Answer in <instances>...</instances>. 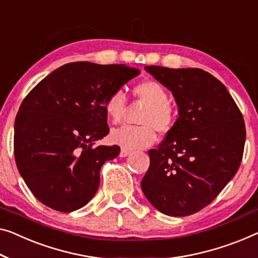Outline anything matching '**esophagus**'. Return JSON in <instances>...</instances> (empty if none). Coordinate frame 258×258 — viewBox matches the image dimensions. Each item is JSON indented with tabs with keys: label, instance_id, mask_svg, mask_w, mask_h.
I'll return each mask as SVG.
<instances>
[{
	"label": "esophagus",
	"instance_id": "1",
	"mask_svg": "<svg viewBox=\"0 0 258 258\" xmlns=\"http://www.w3.org/2000/svg\"><path fill=\"white\" fill-rule=\"evenodd\" d=\"M130 154H131L130 151H125V149H121L120 154H119V156H120V157H126V156H128Z\"/></svg>",
	"mask_w": 258,
	"mask_h": 258
}]
</instances>
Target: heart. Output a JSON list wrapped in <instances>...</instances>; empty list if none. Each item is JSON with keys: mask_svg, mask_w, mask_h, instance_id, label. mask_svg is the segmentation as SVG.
I'll return each mask as SVG.
<instances>
[{"mask_svg": "<svg viewBox=\"0 0 258 258\" xmlns=\"http://www.w3.org/2000/svg\"><path fill=\"white\" fill-rule=\"evenodd\" d=\"M133 94L147 104L140 119L142 126H122L111 133V142L125 151L147 148L156 140V132L166 133L174 122V111L169 104V96L162 84L146 80L133 88ZM104 109L111 122L118 124L124 116L126 97L121 90H116L106 98Z\"/></svg>", "mask_w": 258, "mask_h": 258, "instance_id": "obj_1", "label": "heart"}]
</instances>
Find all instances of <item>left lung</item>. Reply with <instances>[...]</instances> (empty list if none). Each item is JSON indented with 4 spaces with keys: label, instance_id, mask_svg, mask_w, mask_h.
Segmentation results:
<instances>
[{
    "label": "left lung",
    "instance_id": "left-lung-1",
    "mask_svg": "<svg viewBox=\"0 0 258 258\" xmlns=\"http://www.w3.org/2000/svg\"><path fill=\"white\" fill-rule=\"evenodd\" d=\"M171 91L178 118L141 180L148 202L161 213L185 217L201 211L236 174L243 155L245 126L228 90L199 68L146 66Z\"/></svg>",
    "mask_w": 258,
    "mask_h": 258
}]
</instances>
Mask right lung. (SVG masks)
<instances>
[{
	"instance_id": "add662e5",
	"label": "right lung",
	"mask_w": 258,
	"mask_h": 258,
	"mask_svg": "<svg viewBox=\"0 0 258 258\" xmlns=\"http://www.w3.org/2000/svg\"><path fill=\"white\" fill-rule=\"evenodd\" d=\"M139 74L126 64L79 61L56 68L30 91L15 120L14 153L38 201L69 213L94 197L102 166L120 152L92 147L109 134L104 103Z\"/></svg>"
}]
</instances>
